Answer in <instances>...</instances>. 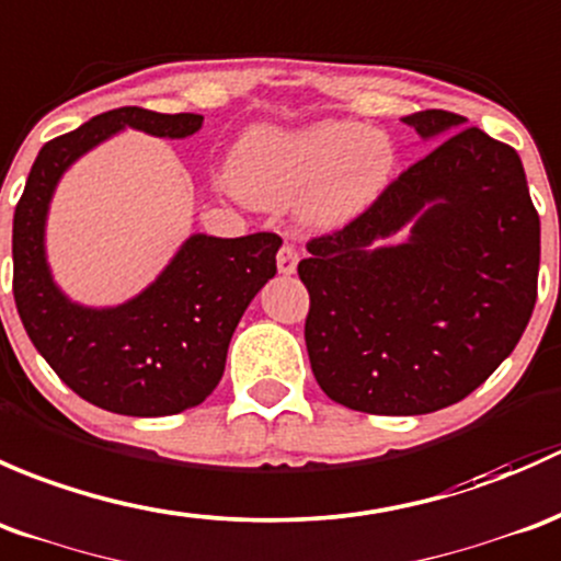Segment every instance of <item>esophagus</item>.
Returning a JSON list of instances; mask_svg holds the SVG:
<instances>
[{
  "label": "esophagus",
  "instance_id": "obj_1",
  "mask_svg": "<svg viewBox=\"0 0 561 561\" xmlns=\"http://www.w3.org/2000/svg\"><path fill=\"white\" fill-rule=\"evenodd\" d=\"M299 264V251L291 245V242H283L278 251V273L280 275H294Z\"/></svg>",
  "mask_w": 561,
  "mask_h": 561
}]
</instances>
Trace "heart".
Returning <instances> with one entry per match:
<instances>
[{
	"mask_svg": "<svg viewBox=\"0 0 561 561\" xmlns=\"http://www.w3.org/2000/svg\"><path fill=\"white\" fill-rule=\"evenodd\" d=\"M397 151L386 131L354 121L253 131L238 159V183L253 202L288 207L305 199L319 224L359 216L389 183Z\"/></svg>",
	"mask_w": 561,
	"mask_h": 561,
	"instance_id": "b5f03b06",
	"label": "heart"
}]
</instances>
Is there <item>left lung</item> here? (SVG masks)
Instances as JSON below:
<instances>
[{"instance_id": "left-lung-1", "label": "left lung", "mask_w": 561, "mask_h": 561, "mask_svg": "<svg viewBox=\"0 0 561 561\" xmlns=\"http://www.w3.org/2000/svg\"><path fill=\"white\" fill-rule=\"evenodd\" d=\"M402 121L440 142L348 227L310 240L297 267L316 380L375 415L465 400L511 356L538 299L540 218L518 153L448 110Z\"/></svg>"}]
</instances>
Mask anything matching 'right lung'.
Wrapping results in <instances>:
<instances>
[{
  "mask_svg": "<svg viewBox=\"0 0 561 561\" xmlns=\"http://www.w3.org/2000/svg\"><path fill=\"white\" fill-rule=\"evenodd\" d=\"M202 115L118 107L45 142L13 218L15 308L34 348L91 405L121 415H172L213 394L229 340L262 286L278 273L273 232L192 234L151 286L115 308L78 305L56 286L45 221L61 175L121 129L167 140L199 131Z\"/></svg>",
  "mask_w": 561,
  "mask_h": 561,
  "instance_id": "1",
  "label": "right lung"
}]
</instances>
